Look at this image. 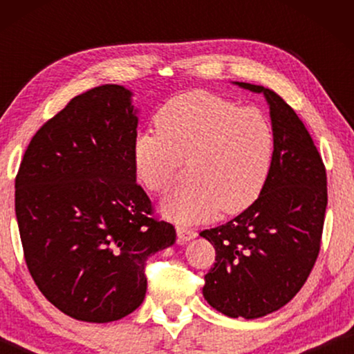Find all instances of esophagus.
Returning <instances> with one entry per match:
<instances>
[{
	"label": "esophagus",
	"instance_id": "esophagus-1",
	"mask_svg": "<svg viewBox=\"0 0 354 354\" xmlns=\"http://www.w3.org/2000/svg\"><path fill=\"white\" fill-rule=\"evenodd\" d=\"M198 234L193 229H190V227H177V236L178 240H180V243H187V241H190L195 239Z\"/></svg>",
	"mask_w": 354,
	"mask_h": 354
}]
</instances>
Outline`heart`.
Listing matches in <instances>:
<instances>
[{
    "mask_svg": "<svg viewBox=\"0 0 354 354\" xmlns=\"http://www.w3.org/2000/svg\"><path fill=\"white\" fill-rule=\"evenodd\" d=\"M158 133L138 132L132 143L137 180L148 192L171 190L182 162L192 182L164 198L167 219L188 224L222 211L239 214L269 180L275 137L268 115L207 91L167 101L154 118Z\"/></svg>",
    "mask_w": 354,
    "mask_h": 354,
    "instance_id": "1",
    "label": "heart"
}]
</instances>
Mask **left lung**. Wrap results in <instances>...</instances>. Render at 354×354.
<instances>
[{
	"instance_id": "8db88e82",
	"label": "left lung",
	"mask_w": 354,
	"mask_h": 354,
	"mask_svg": "<svg viewBox=\"0 0 354 354\" xmlns=\"http://www.w3.org/2000/svg\"><path fill=\"white\" fill-rule=\"evenodd\" d=\"M234 84L268 101L274 162L263 193L248 209L200 234L216 250L203 297L225 316L258 319L285 306L311 274L321 250L327 176L301 119L275 91Z\"/></svg>"
}]
</instances>
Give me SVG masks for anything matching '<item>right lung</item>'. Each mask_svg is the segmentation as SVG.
<instances>
[{
  "mask_svg": "<svg viewBox=\"0 0 354 354\" xmlns=\"http://www.w3.org/2000/svg\"><path fill=\"white\" fill-rule=\"evenodd\" d=\"M132 91L101 85L72 98L33 135L16 177L24 256L51 304L84 322L133 313L145 264L176 241L137 183Z\"/></svg>",
  "mask_w": 354,
  "mask_h": 354,
  "instance_id": "right-lung-1",
  "label": "right lung"
}]
</instances>
